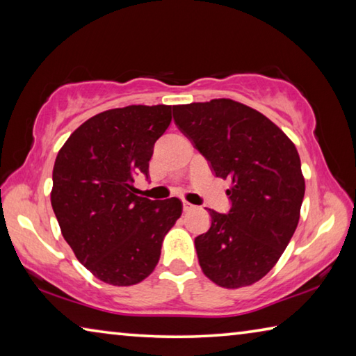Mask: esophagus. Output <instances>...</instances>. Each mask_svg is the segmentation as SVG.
Wrapping results in <instances>:
<instances>
[{
  "mask_svg": "<svg viewBox=\"0 0 356 356\" xmlns=\"http://www.w3.org/2000/svg\"><path fill=\"white\" fill-rule=\"evenodd\" d=\"M182 209H184V212H190V210L195 209V206H193V204H190V202L184 201V204H182Z\"/></svg>",
  "mask_w": 356,
  "mask_h": 356,
  "instance_id": "34e87169",
  "label": "esophagus"
}]
</instances>
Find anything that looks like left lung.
I'll use <instances>...</instances> for the list:
<instances>
[{
	"label": "left lung",
	"mask_w": 356,
	"mask_h": 356,
	"mask_svg": "<svg viewBox=\"0 0 356 356\" xmlns=\"http://www.w3.org/2000/svg\"><path fill=\"white\" fill-rule=\"evenodd\" d=\"M172 118L215 176L232 180L231 209H209L210 229L195 238L202 272L221 287L250 286L297 229L305 196L297 149L264 114L229 99L176 105Z\"/></svg>",
	"instance_id": "1"
}]
</instances>
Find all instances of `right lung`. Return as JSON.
I'll use <instances>...</instances> for the list:
<instances>
[{
    "mask_svg": "<svg viewBox=\"0 0 356 356\" xmlns=\"http://www.w3.org/2000/svg\"><path fill=\"white\" fill-rule=\"evenodd\" d=\"M171 106L130 105L81 124L58 152L51 207L63 237L100 281L131 286L154 272L166 232L182 213L177 197L136 196Z\"/></svg>",
    "mask_w": 356,
    "mask_h": 356,
    "instance_id": "add662e5",
    "label": "right lung"
}]
</instances>
